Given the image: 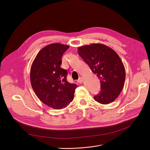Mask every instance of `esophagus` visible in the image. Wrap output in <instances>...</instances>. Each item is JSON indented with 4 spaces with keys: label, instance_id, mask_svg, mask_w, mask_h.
I'll use <instances>...</instances> for the list:
<instances>
[{
    "label": "esophagus",
    "instance_id": "esophagus-1",
    "mask_svg": "<svg viewBox=\"0 0 150 150\" xmlns=\"http://www.w3.org/2000/svg\"><path fill=\"white\" fill-rule=\"evenodd\" d=\"M83 77H80L79 79H78V80H77V82L79 83H83Z\"/></svg>",
    "mask_w": 150,
    "mask_h": 150
}]
</instances>
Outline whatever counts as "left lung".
Listing matches in <instances>:
<instances>
[{
  "instance_id": "obj_1",
  "label": "left lung",
  "mask_w": 150,
  "mask_h": 150,
  "mask_svg": "<svg viewBox=\"0 0 150 150\" xmlns=\"http://www.w3.org/2000/svg\"><path fill=\"white\" fill-rule=\"evenodd\" d=\"M78 52L100 80L101 91L94 99L107 105L122 92L125 80V69L118 54L111 47L96 43L78 48Z\"/></svg>"
}]
</instances>
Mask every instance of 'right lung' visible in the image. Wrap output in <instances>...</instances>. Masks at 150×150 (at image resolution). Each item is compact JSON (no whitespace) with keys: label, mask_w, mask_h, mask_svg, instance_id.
I'll use <instances>...</instances> for the list:
<instances>
[{"label":"right lung","mask_w":150,"mask_h":150,"mask_svg":"<svg viewBox=\"0 0 150 150\" xmlns=\"http://www.w3.org/2000/svg\"><path fill=\"white\" fill-rule=\"evenodd\" d=\"M69 46L47 45L38 52L30 69V82L42 103L55 109L66 107L72 101L76 84L67 80V70L61 68V58Z\"/></svg>","instance_id":"add662e5"}]
</instances>
